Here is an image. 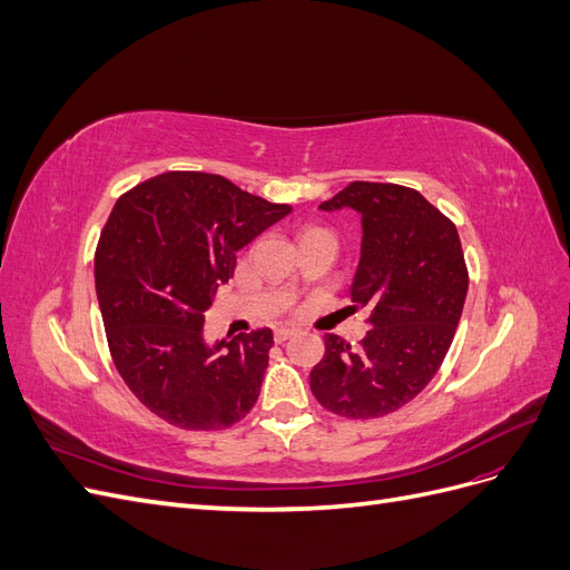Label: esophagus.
I'll use <instances>...</instances> for the list:
<instances>
[{"label": "esophagus", "mask_w": 570, "mask_h": 570, "mask_svg": "<svg viewBox=\"0 0 570 570\" xmlns=\"http://www.w3.org/2000/svg\"><path fill=\"white\" fill-rule=\"evenodd\" d=\"M292 335H295V331H292V327H278V331H275V342H285V340H289Z\"/></svg>", "instance_id": "esophagus-1"}]
</instances>
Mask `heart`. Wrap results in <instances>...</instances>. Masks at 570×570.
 Returning <instances> with one entry per match:
<instances>
[{"label":"heart","mask_w":570,"mask_h":570,"mask_svg":"<svg viewBox=\"0 0 570 570\" xmlns=\"http://www.w3.org/2000/svg\"><path fill=\"white\" fill-rule=\"evenodd\" d=\"M306 233H325V230H321V228H312V230H306Z\"/></svg>","instance_id":"heart-1"}]
</instances>
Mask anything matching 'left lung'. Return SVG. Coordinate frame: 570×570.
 I'll return each instance as SVG.
<instances>
[{"mask_svg":"<svg viewBox=\"0 0 570 570\" xmlns=\"http://www.w3.org/2000/svg\"><path fill=\"white\" fill-rule=\"evenodd\" d=\"M321 209L361 216L350 308H368L371 331L356 350L325 335L312 392L342 419H381L419 396L452 347L469 292L461 239L450 218L404 185L356 180Z\"/></svg>","mask_w":570,"mask_h":570,"instance_id":"obj_1","label":"left lung"}]
</instances>
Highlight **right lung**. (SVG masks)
Returning <instances> with one entry per match:
<instances>
[{
	"label": "right lung",
	"mask_w": 570,
	"mask_h": 570,
	"mask_svg": "<svg viewBox=\"0 0 570 570\" xmlns=\"http://www.w3.org/2000/svg\"><path fill=\"white\" fill-rule=\"evenodd\" d=\"M289 212L199 170H168L116 202L95 252L101 321L120 377L166 423L223 430L256 404L271 327L212 347L204 312L237 252Z\"/></svg>",
	"instance_id": "right-lung-1"
}]
</instances>
